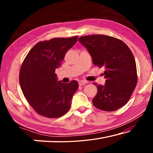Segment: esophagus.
<instances>
[{
    "label": "esophagus",
    "instance_id": "1",
    "mask_svg": "<svg viewBox=\"0 0 153 153\" xmlns=\"http://www.w3.org/2000/svg\"><path fill=\"white\" fill-rule=\"evenodd\" d=\"M88 82L87 81H84V80H82V81H79V86H83V85H84V84H88Z\"/></svg>",
    "mask_w": 153,
    "mask_h": 153
}]
</instances>
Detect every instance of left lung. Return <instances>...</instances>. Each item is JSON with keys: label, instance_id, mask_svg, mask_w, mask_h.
Returning <instances> with one entry per match:
<instances>
[{"label": "left lung", "instance_id": "obj_1", "mask_svg": "<svg viewBox=\"0 0 153 153\" xmlns=\"http://www.w3.org/2000/svg\"><path fill=\"white\" fill-rule=\"evenodd\" d=\"M78 40L87 48L94 65L104 67L105 70L104 86L94 83L98 92L93 105L106 111L123 107L138 80L136 61L130 49L121 40L105 35L82 36Z\"/></svg>", "mask_w": 153, "mask_h": 153}]
</instances>
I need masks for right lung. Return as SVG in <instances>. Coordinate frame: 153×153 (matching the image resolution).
<instances>
[{"label":"right lung","mask_w":153,"mask_h":153,"mask_svg":"<svg viewBox=\"0 0 153 153\" xmlns=\"http://www.w3.org/2000/svg\"><path fill=\"white\" fill-rule=\"evenodd\" d=\"M77 38H56L39 42L23 62L19 72L21 88L31 107L40 115L57 118L70 108L78 83L76 80L68 84L58 82L55 69L60 67Z\"/></svg>","instance_id":"1"}]
</instances>
